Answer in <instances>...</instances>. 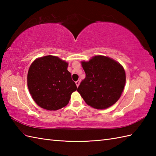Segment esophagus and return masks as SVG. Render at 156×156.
<instances>
[{
	"label": "esophagus",
	"instance_id": "obj_1",
	"mask_svg": "<svg viewBox=\"0 0 156 156\" xmlns=\"http://www.w3.org/2000/svg\"><path fill=\"white\" fill-rule=\"evenodd\" d=\"M76 86H77V87H78V86H79V84H80V80H77L76 82Z\"/></svg>",
	"mask_w": 156,
	"mask_h": 156
}]
</instances>
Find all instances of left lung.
Returning <instances> with one entry per match:
<instances>
[{"label": "left lung", "instance_id": "8db88e82", "mask_svg": "<svg viewBox=\"0 0 156 156\" xmlns=\"http://www.w3.org/2000/svg\"><path fill=\"white\" fill-rule=\"evenodd\" d=\"M86 78L77 91L88 105L105 109L113 105L121 97L126 76L123 67L113 59L96 55L88 62H82Z\"/></svg>", "mask_w": 156, "mask_h": 156}]
</instances>
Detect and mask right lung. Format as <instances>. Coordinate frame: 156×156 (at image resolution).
Masks as SVG:
<instances>
[{
  "instance_id": "obj_1",
  "label": "right lung",
  "mask_w": 156,
  "mask_h": 156,
  "mask_svg": "<svg viewBox=\"0 0 156 156\" xmlns=\"http://www.w3.org/2000/svg\"><path fill=\"white\" fill-rule=\"evenodd\" d=\"M68 66V62L51 55L36 59L31 64L27 86L33 99L39 107L56 111L68 104L77 87L72 80Z\"/></svg>"
}]
</instances>
